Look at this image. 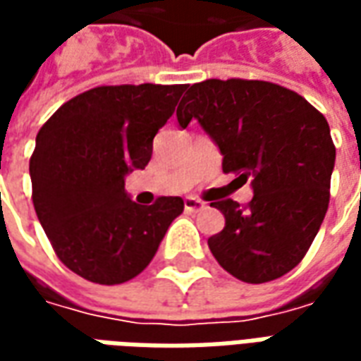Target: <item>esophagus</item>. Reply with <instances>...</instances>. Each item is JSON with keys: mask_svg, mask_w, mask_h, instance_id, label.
Returning a JSON list of instances; mask_svg holds the SVG:
<instances>
[{"mask_svg": "<svg viewBox=\"0 0 361 361\" xmlns=\"http://www.w3.org/2000/svg\"><path fill=\"white\" fill-rule=\"evenodd\" d=\"M183 207L188 212H199L201 209H204V201L197 199V197H185L183 199Z\"/></svg>", "mask_w": 361, "mask_h": 361, "instance_id": "esophagus-1", "label": "esophagus"}]
</instances>
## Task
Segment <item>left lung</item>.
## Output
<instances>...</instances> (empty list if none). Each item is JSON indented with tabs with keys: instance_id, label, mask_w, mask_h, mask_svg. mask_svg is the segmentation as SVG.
Wrapping results in <instances>:
<instances>
[{
	"instance_id": "obj_1",
	"label": "left lung",
	"mask_w": 361,
	"mask_h": 361,
	"mask_svg": "<svg viewBox=\"0 0 361 361\" xmlns=\"http://www.w3.org/2000/svg\"><path fill=\"white\" fill-rule=\"evenodd\" d=\"M185 129L197 119L222 152V170L253 199L211 203L226 226L209 238L219 265L261 284L294 269L323 224L336 149L325 116L294 90L269 81L207 79L191 85L178 106Z\"/></svg>"
}]
</instances>
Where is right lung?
Masks as SVG:
<instances>
[{"label":"right lung","mask_w":361,"mask_h":361,"mask_svg":"<svg viewBox=\"0 0 361 361\" xmlns=\"http://www.w3.org/2000/svg\"><path fill=\"white\" fill-rule=\"evenodd\" d=\"M185 85L96 87L67 100L36 135L30 157L36 216L59 261L96 284H121L147 269L181 197L150 207L126 193V173L145 168L152 139Z\"/></svg>","instance_id":"right-lung-1"}]
</instances>
